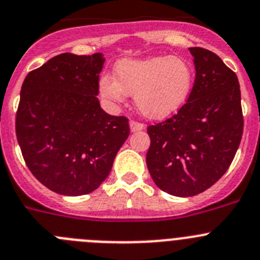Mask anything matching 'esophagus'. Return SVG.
<instances>
[{
    "mask_svg": "<svg viewBox=\"0 0 260 260\" xmlns=\"http://www.w3.org/2000/svg\"><path fill=\"white\" fill-rule=\"evenodd\" d=\"M129 128H131V132H140V131L145 129V124L132 120V122L129 123Z\"/></svg>",
    "mask_w": 260,
    "mask_h": 260,
    "instance_id": "1",
    "label": "esophagus"
}]
</instances>
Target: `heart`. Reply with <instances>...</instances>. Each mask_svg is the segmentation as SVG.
I'll return each mask as SVG.
<instances>
[{"label": "heart", "instance_id": "heart-1", "mask_svg": "<svg viewBox=\"0 0 260 260\" xmlns=\"http://www.w3.org/2000/svg\"><path fill=\"white\" fill-rule=\"evenodd\" d=\"M115 81L108 75L100 79V93L114 103L124 94L135 96L138 111L150 119H163L176 113L190 96L193 72L185 59L154 56L123 59L114 69Z\"/></svg>", "mask_w": 260, "mask_h": 260}]
</instances>
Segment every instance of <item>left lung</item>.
I'll return each mask as SVG.
<instances>
[{
  "mask_svg": "<svg viewBox=\"0 0 260 260\" xmlns=\"http://www.w3.org/2000/svg\"><path fill=\"white\" fill-rule=\"evenodd\" d=\"M196 77L187 103L150 125L146 164L164 192L188 198L213 186L231 166L244 129L236 74L218 55L191 47Z\"/></svg>",
  "mask_w": 260,
  "mask_h": 260,
  "instance_id": "8db88e82",
  "label": "left lung"
}]
</instances>
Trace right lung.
I'll return each mask as SVG.
<instances>
[{
    "instance_id": "add662e5",
    "label": "right lung",
    "mask_w": 260,
    "mask_h": 260,
    "mask_svg": "<svg viewBox=\"0 0 260 260\" xmlns=\"http://www.w3.org/2000/svg\"><path fill=\"white\" fill-rule=\"evenodd\" d=\"M103 53L65 52L28 73L16 137L29 171L53 192L81 196L103 183L129 136L128 119L101 109Z\"/></svg>"
}]
</instances>
